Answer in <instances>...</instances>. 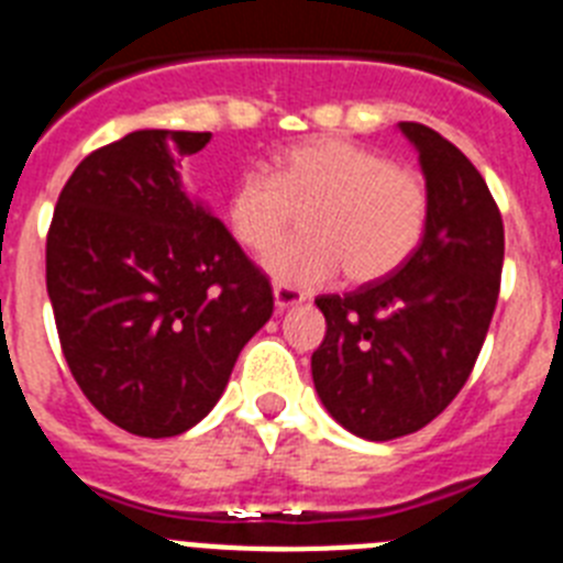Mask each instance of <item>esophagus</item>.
<instances>
[{"mask_svg": "<svg viewBox=\"0 0 563 563\" xmlns=\"http://www.w3.org/2000/svg\"><path fill=\"white\" fill-rule=\"evenodd\" d=\"M302 300H306V295H302V291H297V288H291V286H283V283H275L277 311H286V309H291V306H300Z\"/></svg>", "mask_w": 563, "mask_h": 563, "instance_id": "1", "label": "esophagus"}]
</instances>
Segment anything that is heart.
I'll list each match as a JSON object with an SVG mask.
<instances>
[{
  "mask_svg": "<svg viewBox=\"0 0 563 563\" xmlns=\"http://www.w3.org/2000/svg\"><path fill=\"white\" fill-rule=\"evenodd\" d=\"M295 214L302 234L266 261L277 283L317 288L340 268L351 283H374L394 275L424 241L430 184L371 146L325 135L286 146L272 173L246 169L229 192V232L246 252L275 249Z\"/></svg>",
  "mask_w": 563,
  "mask_h": 563,
  "instance_id": "1",
  "label": "heart"
}]
</instances>
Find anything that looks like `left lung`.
<instances>
[{
	"instance_id": "1",
	"label": "left lung",
	"mask_w": 563,
	"mask_h": 563,
	"mask_svg": "<svg viewBox=\"0 0 563 563\" xmlns=\"http://www.w3.org/2000/svg\"><path fill=\"white\" fill-rule=\"evenodd\" d=\"M430 184V221L410 261L349 295H320L311 354L322 405L345 430L388 442L456 399L485 345L501 288L505 223L485 178L448 139L402 121Z\"/></svg>"
}]
</instances>
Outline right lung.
I'll use <instances>...</instances> for the list:
<instances>
[{
  "label": "right lung",
  "instance_id": "right-lung-1",
  "mask_svg": "<svg viewBox=\"0 0 563 563\" xmlns=\"http://www.w3.org/2000/svg\"><path fill=\"white\" fill-rule=\"evenodd\" d=\"M209 133L139 130L73 169L47 229V295L73 379L126 433L178 437L221 399L275 309L268 277L180 189Z\"/></svg>",
  "mask_w": 563,
  "mask_h": 563
}]
</instances>
